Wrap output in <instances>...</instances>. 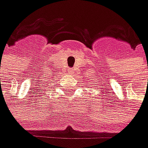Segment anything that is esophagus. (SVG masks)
Segmentation results:
<instances>
[{
  "mask_svg": "<svg viewBox=\"0 0 148 148\" xmlns=\"http://www.w3.org/2000/svg\"><path fill=\"white\" fill-rule=\"evenodd\" d=\"M68 72L69 73H73V68H68Z\"/></svg>",
  "mask_w": 148,
  "mask_h": 148,
  "instance_id": "esophagus-1",
  "label": "esophagus"
}]
</instances>
